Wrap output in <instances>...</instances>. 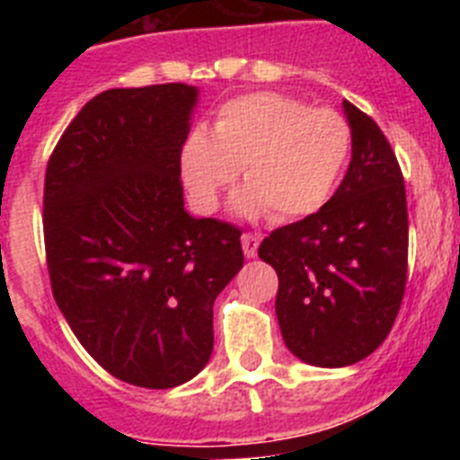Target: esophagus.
<instances>
[{
	"label": "esophagus",
	"instance_id": "1",
	"mask_svg": "<svg viewBox=\"0 0 460 460\" xmlns=\"http://www.w3.org/2000/svg\"><path fill=\"white\" fill-rule=\"evenodd\" d=\"M258 246H260V237L253 233H243L242 234V249L246 258H255L258 255Z\"/></svg>",
	"mask_w": 460,
	"mask_h": 460
}]
</instances>
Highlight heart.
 Segmentation results:
<instances>
[{
	"mask_svg": "<svg viewBox=\"0 0 460 460\" xmlns=\"http://www.w3.org/2000/svg\"><path fill=\"white\" fill-rule=\"evenodd\" d=\"M350 154V128L334 110H308L274 92L243 93L218 110L209 136L193 133L180 156L181 181L195 209H217L239 170V217L270 211L296 221L323 209Z\"/></svg>",
	"mask_w": 460,
	"mask_h": 460,
	"instance_id": "1",
	"label": "heart"
}]
</instances>
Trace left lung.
I'll return each instance as SVG.
<instances>
[{
    "label": "left lung",
    "mask_w": 460,
    "mask_h": 460,
    "mask_svg": "<svg viewBox=\"0 0 460 460\" xmlns=\"http://www.w3.org/2000/svg\"><path fill=\"white\" fill-rule=\"evenodd\" d=\"M352 158L324 207L260 243L279 274L276 318L288 350L341 368L387 339L408 274L403 174L380 126L343 101Z\"/></svg>",
    "instance_id": "obj_1"
}]
</instances>
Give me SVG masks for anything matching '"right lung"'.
<instances>
[{
  "label": "right lung",
  "instance_id": "add662e5",
  "mask_svg": "<svg viewBox=\"0 0 460 460\" xmlns=\"http://www.w3.org/2000/svg\"><path fill=\"white\" fill-rule=\"evenodd\" d=\"M200 89L93 96L46 170L52 295L101 367L136 387L195 377L214 350V299L243 265L242 233L184 209L180 156Z\"/></svg>",
  "mask_w": 460,
  "mask_h": 460
}]
</instances>
